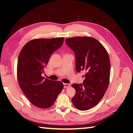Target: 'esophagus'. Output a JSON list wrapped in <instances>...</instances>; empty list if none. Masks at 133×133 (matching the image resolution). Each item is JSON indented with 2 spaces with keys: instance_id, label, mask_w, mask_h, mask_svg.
<instances>
[{
  "instance_id": "obj_1",
  "label": "esophagus",
  "mask_w": 133,
  "mask_h": 133,
  "mask_svg": "<svg viewBox=\"0 0 133 133\" xmlns=\"http://www.w3.org/2000/svg\"><path fill=\"white\" fill-rule=\"evenodd\" d=\"M70 85L69 84H66V83H64V87L65 88H69L70 87Z\"/></svg>"
}]
</instances>
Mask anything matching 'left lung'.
I'll list each match as a JSON object with an SVG mask.
<instances>
[{"label": "left lung", "instance_id": "1", "mask_svg": "<svg viewBox=\"0 0 133 133\" xmlns=\"http://www.w3.org/2000/svg\"><path fill=\"white\" fill-rule=\"evenodd\" d=\"M65 42L75 53L76 70L87 73L83 84L72 85L76 91L72 102L80 110H89L100 102L108 89L110 75L109 54L98 40L90 37L67 38Z\"/></svg>", "mask_w": 133, "mask_h": 133}]
</instances>
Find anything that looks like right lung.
Masks as SVG:
<instances>
[{"instance_id":"obj_1","label":"right lung","mask_w":133,"mask_h":133,"mask_svg":"<svg viewBox=\"0 0 133 133\" xmlns=\"http://www.w3.org/2000/svg\"><path fill=\"white\" fill-rule=\"evenodd\" d=\"M64 38L35 39L26 43L20 52L17 78L20 88L35 107L47 109L53 105L63 89V83L42 76L51 55L62 45Z\"/></svg>"}]
</instances>
